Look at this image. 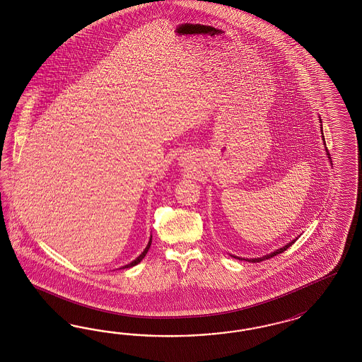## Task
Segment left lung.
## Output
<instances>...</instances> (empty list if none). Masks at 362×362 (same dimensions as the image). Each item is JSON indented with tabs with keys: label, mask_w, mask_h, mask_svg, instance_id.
Returning a JSON list of instances; mask_svg holds the SVG:
<instances>
[{
	"label": "left lung",
	"mask_w": 362,
	"mask_h": 362,
	"mask_svg": "<svg viewBox=\"0 0 362 362\" xmlns=\"http://www.w3.org/2000/svg\"><path fill=\"white\" fill-rule=\"evenodd\" d=\"M320 123H322L321 122V117H320ZM321 132H324L322 131V124H321ZM321 136H322V140H324V146H326V143H325V137L324 134H321ZM325 151H326V155H327V158H329V160H330V156H329V151H327V148L325 147ZM332 162V160H330ZM298 238H296V239H293V240H290L287 245H285L284 247H279L278 250H275V251H273V252H270V254H266V255H262V257H258V258H240V257H237V255H231L233 258H237V259H239V261H247V262H262V261H264V259H269V258H273V257H275V255H278V254H281V252H284V251H286L296 240H297Z\"/></svg>",
	"instance_id": "1"
}]
</instances>
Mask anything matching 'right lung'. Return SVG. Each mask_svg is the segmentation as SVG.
Masks as SVG:
<instances>
[{"instance_id":"add662e5","label":"right lung","mask_w":362,"mask_h":362,"mask_svg":"<svg viewBox=\"0 0 362 362\" xmlns=\"http://www.w3.org/2000/svg\"><path fill=\"white\" fill-rule=\"evenodd\" d=\"M151 243H152V235H151L150 240H148V245L146 246V249H144V251L137 257L136 259H134L132 262L128 263V264H125V266H122L120 269H128V267H132V266H136L137 263L140 262L144 257H146V254L148 252V250H150L151 247Z\"/></svg>"}]
</instances>
